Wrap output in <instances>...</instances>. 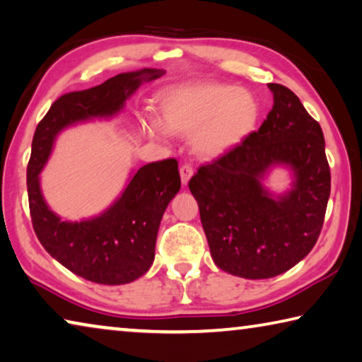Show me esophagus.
<instances>
[{"instance_id":"obj_1","label":"esophagus","mask_w":362,"mask_h":362,"mask_svg":"<svg viewBox=\"0 0 362 362\" xmlns=\"http://www.w3.org/2000/svg\"><path fill=\"white\" fill-rule=\"evenodd\" d=\"M192 175H193V168H192V165L190 164H183L182 168H180V179H182L183 185H187L188 180L192 179Z\"/></svg>"}]
</instances>
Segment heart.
<instances>
[{
    "label": "heart",
    "instance_id": "heart-1",
    "mask_svg": "<svg viewBox=\"0 0 362 362\" xmlns=\"http://www.w3.org/2000/svg\"><path fill=\"white\" fill-rule=\"evenodd\" d=\"M160 117L150 114L141 129L154 140L170 134L192 135V148L202 159H221L242 146L261 116L251 91L228 83H187L164 90L158 100Z\"/></svg>",
    "mask_w": 362,
    "mask_h": 362
}]
</instances>
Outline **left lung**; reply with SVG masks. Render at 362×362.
Segmentation results:
<instances>
[{"label": "left lung", "instance_id": "obj_1", "mask_svg": "<svg viewBox=\"0 0 362 362\" xmlns=\"http://www.w3.org/2000/svg\"><path fill=\"white\" fill-rule=\"evenodd\" d=\"M274 106L242 146L199 168L190 188L212 261L243 279L288 271L317 242L330 197V169L320 125L293 91L267 83ZM274 168L291 174L277 194L265 185Z\"/></svg>", "mask_w": 362, "mask_h": 362}]
</instances>
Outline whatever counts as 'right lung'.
I'll list each match as a JSON object with an SVG mask.
<instances>
[{
  "instance_id": "right-lung-1",
  "label": "right lung",
  "mask_w": 362,
  "mask_h": 362,
  "mask_svg": "<svg viewBox=\"0 0 362 362\" xmlns=\"http://www.w3.org/2000/svg\"><path fill=\"white\" fill-rule=\"evenodd\" d=\"M163 69L122 72L93 88L62 95L38 124L27 168L33 230L43 248L69 271L90 282L124 285L140 279L154 261L164 211L180 190L175 159L130 170L119 197L100 214L66 221L49 208L42 192V170L61 132L93 120H111L143 83L164 76Z\"/></svg>"
}]
</instances>
